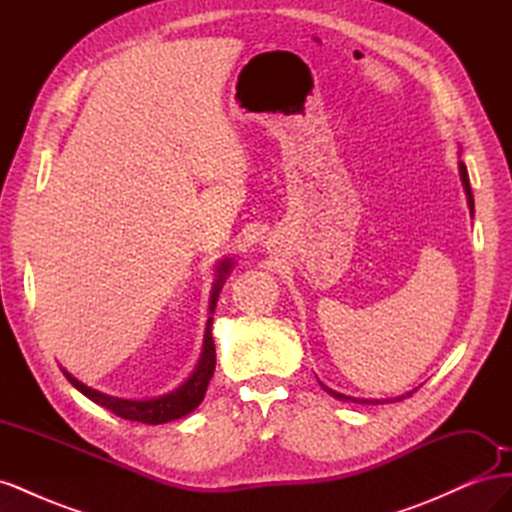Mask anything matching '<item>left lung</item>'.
Segmentation results:
<instances>
[{
    "label": "left lung",
    "mask_w": 512,
    "mask_h": 512,
    "mask_svg": "<svg viewBox=\"0 0 512 512\" xmlns=\"http://www.w3.org/2000/svg\"><path fill=\"white\" fill-rule=\"evenodd\" d=\"M459 173H461V181H463V188H466V194H468V205H470V211H474V196H472V188H470V177H468V168H466V164L463 162H459ZM320 386L324 391H327L329 395H333L335 399H342V401H354V404H384V401H380V399H354V397H350V395H344V393H337V391H333V389H329V386H324L322 382H320ZM408 395H412V393H408ZM401 399V397H399Z\"/></svg>",
    "instance_id": "obj_1"
}]
</instances>
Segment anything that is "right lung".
I'll return each instance as SVG.
<instances>
[{"instance_id":"obj_1","label":"right lung","mask_w":512,"mask_h":512,"mask_svg":"<svg viewBox=\"0 0 512 512\" xmlns=\"http://www.w3.org/2000/svg\"><path fill=\"white\" fill-rule=\"evenodd\" d=\"M230 269V260L222 262L220 265V280L213 288V299H211V309L215 305V299H218V290L222 286L224 273H228ZM211 324L213 318H209L207 322V331H205V346H203V356H200L198 367L192 374V378L185 382L181 389H177L175 393L158 397V399H149V401H130V399H119V397H111L98 393L94 389H89L83 382H79L76 378H72L68 371L64 369V376L70 380L72 386H76L85 397H89L94 404L111 410L113 414L126 418V421H138V423H147V425H160V423H168L175 421V418H181L188 412H192L194 408H198L200 401H203L209 380L213 376L215 369V344L211 337Z\"/></svg>"}]
</instances>
